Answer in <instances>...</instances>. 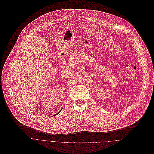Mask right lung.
Returning <instances> with one entry per match:
<instances>
[{"label":"right lung","instance_id":"right-lung-1","mask_svg":"<svg viewBox=\"0 0 154 154\" xmlns=\"http://www.w3.org/2000/svg\"><path fill=\"white\" fill-rule=\"evenodd\" d=\"M59 113V112H58V113Z\"/></svg>","mask_w":154,"mask_h":154}]
</instances>
